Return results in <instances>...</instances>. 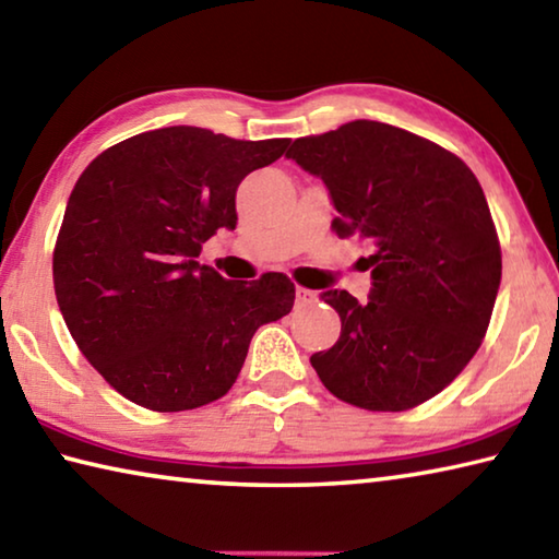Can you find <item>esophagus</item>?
Instances as JSON below:
<instances>
[{
	"label": "esophagus",
	"mask_w": 559,
	"mask_h": 559,
	"mask_svg": "<svg viewBox=\"0 0 559 559\" xmlns=\"http://www.w3.org/2000/svg\"><path fill=\"white\" fill-rule=\"evenodd\" d=\"M316 300V293L313 290H308V288H302V286H296V306L298 308H306V306H310V302Z\"/></svg>",
	"instance_id": "esophagus-1"
}]
</instances>
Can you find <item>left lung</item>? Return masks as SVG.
I'll list each match as a JSON object with an SVG mask.
<instances>
[{
    "instance_id": "8db88e82",
    "label": "left lung",
    "mask_w": 559,
    "mask_h": 559,
    "mask_svg": "<svg viewBox=\"0 0 559 559\" xmlns=\"http://www.w3.org/2000/svg\"><path fill=\"white\" fill-rule=\"evenodd\" d=\"M286 157L330 189L340 239L372 249L370 300L323 293L343 330L310 365L359 409H414L456 380L493 316L500 241L484 189L461 157L377 120L298 138Z\"/></svg>"
}]
</instances>
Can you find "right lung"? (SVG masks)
Here are the masks:
<instances>
[{
  "mask_svg": "<svg viewBox=\"0 0 559 559\" xmlns=\"http://www.w3.org/2000/svg\"><path fill=\"white\" fill-rule=\"evenodd\" d=\"M290 140H234L159 128L108 147L83 169L53 246V288L83 357L126 400L153 412L216 402L251 337L290 313L283 273L226 281L197 259L236 226V187Z\"/></svg>",
  "mask_w": 559,
  "mask_h": 559,
  "instance_id": "obj_1",
  "label": "right lung"
}]
</instances>
